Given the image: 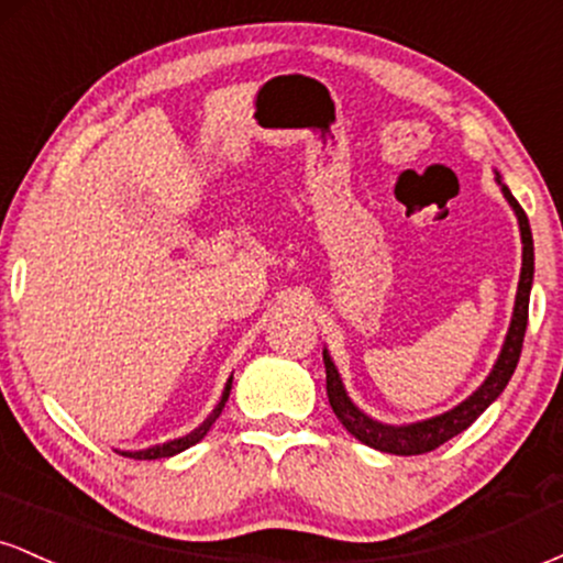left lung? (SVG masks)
I'll return each instance as SVG.
<instances>
[{
	"instance_id": "8db88e82",
	"label": "left lung",
	"mask_w": 563,
	"mask_h": 563,
	"mask_svg": "<svg viewBox=\"0 0 563 563\" xmlns=\"http://www.w3.org/2000/svg\"><path fill=\"white\" fill-rule=\"evenodd\" d=\"M503 196L508 198V203L514 206L516 217H519V230H521V243H525V260H521V277H519V290H516V307H514V320H510L506 344H503L500 357L489 373L487 380L476 389L466 402H461L452 410L442 412V416L429 418V421H418L410 426H384L373 418H367L365 412H360L352 405V399L346 397L344 386H341L339 371L328 357V352L322 354L325 360V389H328V402H331L335 418L346 426V431L352 437H357L360 442L367 448H376L380 452H391V455H423V452L437 450L439 444H444L448 439L457 437L461 431H466L476 418L487 410L489 405L500 397V391L506 389V384L514 376L516 365H519L521 346H525V333H527V320H529V288H532V275H534V245H532V230H529V219L525 209L519 206V200L510 196V190L503 185Z\"/></svg>"
}]
</instances>
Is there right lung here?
Returning <instances> with one entry per match:
<instances>
[{
  "label": "right lung",
  "instance_id": "obj_1",
  "mask_svg": "<svg viewBox=\"0 0 563 563\" xmlns=\"http://www.w3.org/2000/svg\"><path fill=\"white\" fill-rule=\"evenodd\" d=\"M230 389H232V378L228 380V386H224V394H222V399H219V405L214 407V412H211V416L206 418V421L200 423L198 429L192 431V434H187L183 439H174V442H166V444H156V448H147V450L121 452V455L134 457V461H158V457H172V455H177V452L192 448V444L200 442V439L206 437V431H209L211 423H214L217 418H219V412H222V407H224V402H228V397H230Z\"/></svg>",
  "mask_w": 563,
  "mask_h": 563
}]
</instances>
